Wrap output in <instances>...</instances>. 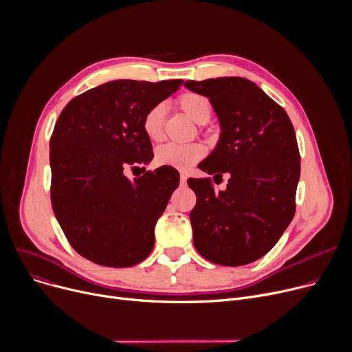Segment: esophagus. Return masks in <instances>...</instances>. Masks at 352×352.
<instances>
[{"label": "esophagus", "mask_w": 352, "mask_h": 352, "mask_svg": "<svg viewBox=\"0 0 352 352\" xmlns=\"http://www.w3.org/2000/svg\"><path fill=\"white\" fill-rule=\"evenodd\" d=\"M187 174L186 173H181V177H179V179H181V184H182V186H186V184H187Z\"/></svg>", "instance_id": "34e87169"}]
</instances>
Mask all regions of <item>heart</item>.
<instances>
[{
    "mask_svg": "<svg viewBox=\"0 0 352 352\" xmlns=\"http://www.w3.org/2000/svg\"><path fill=\"white\" fill-rule=\"evenodd\" d=\"M179 108L195 124H207L212 114V105L206 96L198 92H186L178 98ZM165 107L162 104L154 105L142 120V129L145 135L151 141H160L162 137ZM204 155V146L197 142L175 145L165 144L155 153L158 165L173 166L175 170H186Z\"/></svg>",
    "mask_w": 352,
    "mask_h": 352,
    "instance_id": "b5f03b06",
    "label": "heart"
}]
</instances>
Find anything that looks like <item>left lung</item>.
<instances>
[{
  "label": "left lung",
  "mask_w": 352,
  "mask_h": 352,
  "mask_svg": "<svg viewBox=\"0 0 352 352\" xmlns=\"http://www.w3.org/2000/svg\"><path fill=\"white\" fill-rule=\"evenodd\" d=\"M184 87L210 100L221 128L199 170L214 174V181L228 175L224 191L210 178L188 179L197 195L190 214L194 245L219 265L254 263L276 244L295 214L301 165L294 126L284 108L250 80L219 77Z\"/></svg>",
  "instance_id": "obj_1"
}]
</instances>
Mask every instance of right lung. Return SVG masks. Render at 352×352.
<instances>
[{
	"label": "right lung",
	"mask_w": 352,
	"mask_h": 352,
	"mask_svg": "<svg viewBox=\"0 0 352 352\" xmlns=\"http://www.w3.org/2000/svg\"><path fill=\"white\" fill-rule=\"evenodd\" d=\"M181 85L109 81L72 98L60 114L50 140L51 204L68 243L87 260L122 268L153 251L179 174L162 165L129 179L125 170L153 160L142 120Z\"/></svg>",
	"instance_id": "1"
}]
</instances>
